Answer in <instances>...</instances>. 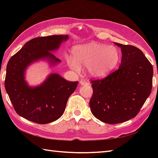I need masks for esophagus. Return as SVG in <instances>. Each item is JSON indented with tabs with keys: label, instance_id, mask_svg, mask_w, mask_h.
<instances>
[{
	"label": "esophagus",
	"instance_id": "1",
	"mask_svg": "<svg viewBox=\"0 0 158 158\" xmlns=\"http://www.w3.org/2000/svg\"><path fill=\"white\" fill-rule=\"evenodd\" d=\"M89 83L86 81V80L84 79H81L79 81V85H88Z\"/></svg>",
	"mask_w": 158,
	"mask_h": 158
}]
</instances>
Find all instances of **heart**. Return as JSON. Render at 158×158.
<instances>
[{
  "mask_svg": "<svg viewBox=\"0 0 158 158\" xmlns=\"http://www.w3.org/2000/svg\"><path fill=\"white\" fill-rule=\"evenodd\" d=\"M73 58H66L70 69L79 71L82 67H87L90 75L99 79L106 77L113 71L121 58L117 47L97 42L75 46L73 49Z\"/></svg>",
  "mask_w": 158,
  "mask_h": 158,
  "instance_id": "obj_1",
  "label": "heart"
}]
</instances>
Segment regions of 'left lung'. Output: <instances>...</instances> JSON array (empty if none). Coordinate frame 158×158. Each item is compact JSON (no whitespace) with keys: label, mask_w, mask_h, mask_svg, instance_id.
Returning a JSON list of instances; mask_svg holds the SVG:
<instances>
[{"label":"left lung","mask_w":158,"mask_h":158,"mask_svg":"<svg viewBox=\"0 0 158 158\" xmlns=\"http://www.w3.org/2000/svg\"><path fill=\"white\" fill-rule=\"evenodd\" d=\"M121 48L119 69L102 79L91 81L90 109L96 118L110 124L134 118L152 89L153 66L135 46L115 43Z\"/></svg>","instance_id":"1"}]
</instances>
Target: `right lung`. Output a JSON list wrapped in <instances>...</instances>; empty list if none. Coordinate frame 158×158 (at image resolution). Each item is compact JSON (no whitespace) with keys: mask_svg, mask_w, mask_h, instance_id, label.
Masks as SVG:
<instances>
[{"mask_svg":"<svg viewBox=\"0 0 158 158\" xmlns=\"http://www.w3.org/2000/svg\"><path fill=\"white\" fill-rule=\"evenodd\" d=\"M68 35H52L31 39L13 55L6 66L5 86L16 113L32 122L46 124L62 115L69 96L78 81L70 82L58 74L47 77L40 85L30 87L25 81V71L32 63L48 60L54 66L60 60L49 52L57 50Z\"/></svg>","mask_w":158,"mask_h":158,"instance_id":"obj_1","label":"right lung"}]
</instances>
